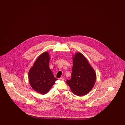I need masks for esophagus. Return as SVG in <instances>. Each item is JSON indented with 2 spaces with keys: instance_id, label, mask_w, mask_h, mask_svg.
Masks as SVG:
<instances>
[{
  "instance_id": "34e87169",
  "label": "esophagus",
  "mask_w": 125,
  "mask_h": 125,
  "mask_svg": "<svg viewBox=\"0 0 125 125\" xmlns=\"http://www.w3.org/2000/svg\"><path fill=\"white\" fill-rule=\"evenodd\" d=\"M60 80L61 81H64L65 80V78L61 77L60 78Z\"/></svg>"
}]
</instances>
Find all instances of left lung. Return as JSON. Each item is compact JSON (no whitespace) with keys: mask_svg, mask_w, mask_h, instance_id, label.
<instances>
[{"mask_svg":"<svg viewBox=\"0 0 125 125\" xmlns=\"http://www.w3.org/2000/svg\"><path fill=\"white\" fill-rule=\"evenodd\" d=\"M96 80L95 72L83 55L77 53L73 59L71 78L66 81L73 93L83 96L88 93Z\"/></svg>","mask_w":125,"mask_h":125,"instance_id":"obj_1","label":"left lung"}]
</instances>
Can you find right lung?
<instances>
[{"mask_svg": "<svg viewBox=\"0 0 125 125\" xmlns=\"http://www.w3.org/2000/svg\"><path fill=\"white\" fill-rule=\"evenodd\" d=\"M50 57L47 52L39 56L29 73L30 85L37 92L45 94L52 88L57 79L49 67Z\"/></svg>", "mask_w": 125, "mask_h": 125, "instance_id": "right-lung-1", "label": "right lung"}]
</instances>
